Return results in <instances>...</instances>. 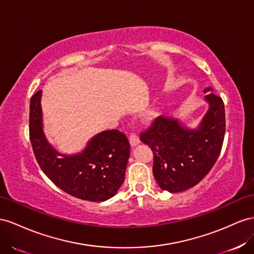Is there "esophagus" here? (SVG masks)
I'll return each mask as SVG.
<instances>
[{"label": "esophagus", "mask_w": 254, "mask_h": 254, "mask_svg": "<svg viewBox=\"0 0 254 254\" xmlns=\"http://www.w3.org/2000/svg\"><path fill=\"white\" fill-rule=\"evenodd\" d=\"M129 143H131V146L132 147H136L137 144H139V142H140V140H139V138H138V136H137L136 134H131V136H129Z\"/></svg>", "instance_id": "1"}]
</instances>
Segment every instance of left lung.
Listing matches in <instances>:
<instances>
[{"instance_id":"obj_1","label":"left lung","mask_w":254,"mask_h":254,"mask_svg":"<svg viewBox=\"0 0 254 254\" xmlns=\"http://www.w3.org/2000/svg\"><path fill=\"white\" fill-rule=\"evenodd\" d=\"M204 99L208 110L195 128L159 116L140 134V140L154 154L153 175L163 190L180 192L197 185L220 154L226 132L223 101L215 93Z\"/></svg>"}]
</instances>
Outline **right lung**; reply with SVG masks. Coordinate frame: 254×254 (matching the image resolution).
Here are the masks:
<instances>
[{"mask_svg":"<svg viewBox=\"0 0 254 254\" xmlns=\"http://www.w3.org/2000/svg\"><path fill=\"white\" fill-rule=\"evenodd\" d=\"M41 90L31 99L30 139L45 175L62 190L78 199L101 202L118 191L125 181L129 142L118 129L97 134L77 154L56 151L43 133Z\"/></svg>","mask_w":254,"mask_h":254,"instance_id":"add662e5","label":"right lung"}]
</instances>
